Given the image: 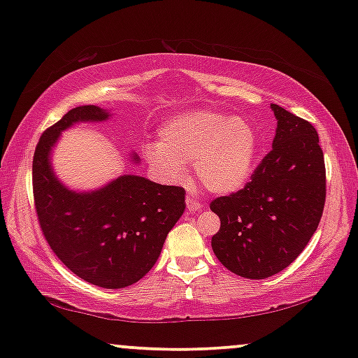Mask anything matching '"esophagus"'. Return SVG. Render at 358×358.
<instances>
[{
    "instance_id": "1",
    "label": "esophagus",
    "mask_w": 358,
    "mask_h": 358,
    "mask_svg": "<svg viewBox=\"0 0 358 358\" xmlns=\"http://www.w3.org/2000/svg\"><path fill=\"white\" fill-rule=\"evenodd\" d=\"M185 203H187L189 212H197V210L202 208V203L199 202L197 197H194V195H190V194L185 197Z\"/></svg>"
}]
</instances>
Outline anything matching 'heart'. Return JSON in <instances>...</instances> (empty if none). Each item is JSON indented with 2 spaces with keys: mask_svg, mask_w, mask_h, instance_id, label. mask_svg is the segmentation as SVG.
<instances>
[{
  "mask_svg": "<svg viewBox=\"0 0 358 358\" xmlns=\"http://www.w3.org/2000/svg\"><path fill=\"white\" fill-rule=\"evenodd\" d=\"M257 130L246 117L200 109L180 114L159 130L158 145H148V163L171 179L184 178L194 166L199 182L217 194L241 189L251 178L257 155Z\"/></svg>",
  "mask_w": 358,
  "mask_h": 358,
  "instance_id": "b5f03b06",
  "label": "heart"
}]
</instances>
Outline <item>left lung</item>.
<instances>
[{
    "instance_id": "8db88e82",
    "label": "left lung",
    "mask_w": 358,
    "mask_h": 358,
    "mask_svg": "<svg viewBox=\"0 0 358 358\" xmlns=\"http://www.w3.org/2000/svg\"><path fill=\"white\" fill-rule=\"evenodd\" d=\"M277 131L243 189L210 202L220 217L215 256L228 271L261 280L290 266L321 222L326 166L315 127L272 104Z\"/></svg>"
}]
</instances>
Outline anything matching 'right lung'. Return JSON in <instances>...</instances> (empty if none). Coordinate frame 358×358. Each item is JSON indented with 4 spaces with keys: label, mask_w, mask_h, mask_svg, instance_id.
I'll list each match as a JSON object with an SVG mask.
<instances>
[{
    "label": "right lung",
    "mask_w": 358,
    "mask_h": 358,
    "mask_svg": "<svg viewBox=\"0 0 358 358\" xmlns=\"http://www.w3.org/2000/svg\"><path fill=\"white\" fill-rule=\"evenodd\" d=\"M107 117L99 107L81 106L43 131L32 161L34 205L43 238L73 273L92 285L124 288L155 266L184 213L185 190L140 176H122L91 194L71 192L58 182L48 155L60 131Z\"/></svg>",
    "instance_id": "1"
}]
</instances>
